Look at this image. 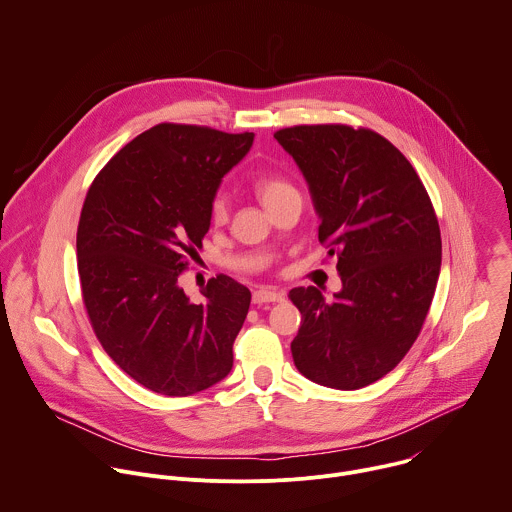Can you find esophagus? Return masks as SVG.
Returning <instances> with one entry per match:
<instances>
[{"instance_id":"esophagus-1","label":"esophagus","mask_w":512,"mask_h":512,"mask_svg":"<svg viewBox=\"0 0 512 512\" xmlns=\"http://www.w3.org/2000/svg\"><path fill=\"white\" fill-rule=\"evenodd\" d=\"M254 304H266V302H282L284 300V294L282 292H276V290H270V288H260L254 292L252 296Z\"/></svg>"}]
</instances>
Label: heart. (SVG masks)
Here are the masks:
<instances>
[{
    "label": "heart",
    "instance_id": "heart-1",
    "mask_svg": "<svg viewBox=\"0 0 512 512\" xmlns=\"http://www.w3.org/2000/svg\"><path fill=\"white\" fill-rule=\"evenodd\" d=\"M254 190L260 198V202L270 210L276 206L280 200H284L290 194H298L290 182L276 174H260L254 180ZM228 218V198L224 194H216L212 204H210V220L214 224H222Z\"/></svg>",
    "mask_w": 512,
    "mask_h": 512
}]
</instances>
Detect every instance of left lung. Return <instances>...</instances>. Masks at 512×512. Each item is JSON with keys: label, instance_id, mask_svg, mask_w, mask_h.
Returning <instances> with one entry per match:
<instances>
[{"label": "left lung", "instance_id": "1", "mask_svg": "<svg viewBox=\"0 0 512 512\" xmlns=\"http://www.w3.org/2000/svg\"><path fill=\"white\" fill-rule=\"evenodd\" d=\"M300 168L320 218L318 240L336 256L342 290H290L302 324L290 344L300 374L356 390L410 350L440 274V228L410 162L380 134L342 124L274 134Z\"/></svg>", "mask_w": 512, "mask_h": 512}]
</instances>
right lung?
Masks as SVG:
<instances>
[{"label": "right lung", "instance_id": "right-lung-1", "mask_svg": "<svg viewBox=\"0 0 512 512\" xmlns=\"http://www.w3.org/2000/svg\"><path fill=\"white\" fill-rule=\"evenodd\" d=\"M252 142V132L158 124L88 190L76 240L84 306L110 358L152 392L190 396L232 370L250 290L220 274L194 304L178 278L198 258L222 178Z\"/></svg>", "mask_w": 512, "mask_h": 512}]
</instances>
